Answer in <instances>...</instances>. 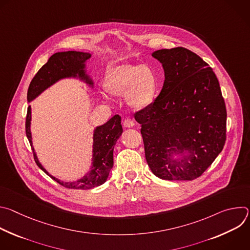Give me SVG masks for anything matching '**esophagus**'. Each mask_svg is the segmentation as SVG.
Listing matches in <instances>:
<instances>
[{
	"mask_svg": "<svg viewBox=\"0 0 250 250\" xmlns=\"http://www.w3.org/2000/svg\"><path fill=\"white\" fill-rule=\"evenodd\" d=\"M123 125H124L125 127H132V126L134 125V123H133V121L130 120V119H125V120L124 121Z\"/></svg>",
	"mask_w": 250,
	"mask_h": 250,
	"instance_id": "34e87169",
	"label": "esophagus"
}]
</instances>
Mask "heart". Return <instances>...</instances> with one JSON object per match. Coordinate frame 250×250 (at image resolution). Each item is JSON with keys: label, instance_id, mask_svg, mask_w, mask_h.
<instances>
[{"label": "heart", "instance_id": "b5f03b06", "mask_svg": "<svg viewBox=\"0 0 250 250\" xmlns=\"http://www.w3.org/2000/svg\"><path fill=\"white\" fill-rule=\"evenodd\" d=\"M158 81L153 69L146 64H122L105 75L104 88L110 95L124 98L129 108L145 110L154 101Z\"/></svg>", "mask_w": 250, "mask_h": 250}]
</instances>
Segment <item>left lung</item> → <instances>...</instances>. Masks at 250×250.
I'll return each mask as SVG.
<instances>
[{
  "mask_svg": "<svg viewBox=\"0 0 250 250\" xmlns=\"http://www.w3.org/2000/svg\"><path fill=\"white\" fill-rule=\"evenodd\" d=\"M152 56L162 64L165 80L155 101L134 115L146 158L160 179L191 181L226 144L227 110L220 83L211 67L187 48L160 49Z\"/></svg>",
  "mask_w": 250,
  "mask_h": 250,
  "instance_id": "left-lung-1",
  "label": "left lung"
}]
</instances>
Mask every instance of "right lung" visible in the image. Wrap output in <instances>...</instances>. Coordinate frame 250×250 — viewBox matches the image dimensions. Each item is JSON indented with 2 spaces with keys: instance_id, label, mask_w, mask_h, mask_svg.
<instances>
[{
  "instance_id": "obj_1",
  "label": "right lung",
  "mask_w": 250,
  "mask_h": 250,
  "mask_svg": "<svg viewBox=\"0 0 250 250\" xmlns=\"http://www.w3.org/2000/svg\"><path fill=\"white\" fill-rule=\"evenodd\" d=\"M90 57L91 53L80 51H63L54 53L31 80L27 90V101L31 102L38 96H40L44 90L64 78L80 79L93 88L94 82L86 72L85 64V62ZM121 121V117L116 115L110 121L100 126H97L94 129L92 166L90 171L84 175L81 179L73 182H64L57 179L56 177L50 175L41 164L32 146V137L30 131V105H28L27 108V115L25 119V132L32 148L35 163L44 173H46L54 181L65 188L87 190L104 184L108 179L109 173L114 165V147L117 140L123 133Z\"/></svg>"
}]
</instances>
